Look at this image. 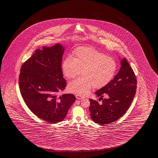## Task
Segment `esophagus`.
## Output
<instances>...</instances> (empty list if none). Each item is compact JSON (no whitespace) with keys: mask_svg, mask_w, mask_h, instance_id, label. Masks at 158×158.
<instances>
[{"mask_svg":"<svg viewBox=\"0 0 158 158\" xmlns=\"http://www.w3.org/2000/svg\"><path fill=\"white\" fill-rule=\"evenodd\" d=\"M76 98L77 99H81L83 98V97H82V96H81V95H76Z\"/></svg>","mask_w":158,"mask_h":158,"instance_id":"1","label":"esophagus"}]
</instances>
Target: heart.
Segmentation results:
<instances>
[{
    "label": "heart",
    "instance_id": "1",
    "mask_svg": "<svg viewBox=\"0 0 158 158\" xmlns=\"http://www.w3.org/2000/svg\"><path fill=\"white\" fill-rule=\"evenodd\" d=\"M61 69L68 79H73L80 73L81 77L68 84L70 92L81 96L88 94L93 86L101 88L112 79L116 70V63L113 58L94 48L81 47L76 49L72 57L64 60Z\"/></svg>",
    "mask_w": 158,
    "mask_h": 158
}]
</instances>
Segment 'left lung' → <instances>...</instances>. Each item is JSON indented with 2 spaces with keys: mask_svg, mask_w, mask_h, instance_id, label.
I'll return each mask as SVG.
<instances>
[{
  "mask_svg": "<svg viewBox=\"0 0 158 158\" xmlns=\"http://www.w3.org/2000/svg\"><path fill=\"white\" fill-rule=\"evenodd\" d=\"M117 74L106 85L98 90L95 94L104 98L101 103L90 99L91 118L101 125L114 122L124 115L131 105L136 92L137 81L133 70L126 58L121 61Z\"/></svg>",
  "mask_w": 158,
  "mask_h": 158,
  "instance_id": "obj_1",
  "label": "left lung"
}]
</instances>
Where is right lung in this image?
I'll list each match as a JSON object with an SVG mask.
<instances>
[{"instance_id":"right-lung-1","label":"right lung","mask_w":158,"mask_h":158,"mask_svg":"<svg viewBox=\"0 0 158 158\" xmlns=\"http://www.w3.org/2000/svg\"><path fill=\"white\" fill-rule=\"evenodd\" d=\"M65 48L57 44L37 49L21 67L19 89L27 107L46 122L62 121L76 98L73 94L57 97L66 82L61 69Z\"/></svg>"}]
</instances>
